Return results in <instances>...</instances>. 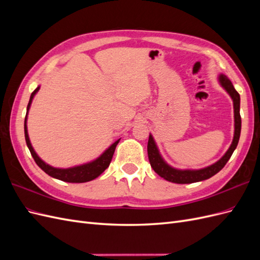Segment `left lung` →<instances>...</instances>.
I'll return each instance as SVG.
<instances>
[{
    "mask_svg": "<svg viewBox=\"0 0 260 260\" xmlns=\"http://www.w3.org/2000/svg\"><path fill=\"white\" fill-rule=\"evenodd\" d=\"M218 81L220 85L229 94L230 98L233 101V108H234V136L232 143L229 149L225 152V154L215 164L210 165L208 167L202 168V169H177L171 167L161 157L159 149L156 145L155 140L152 135H149L148 143H147V154L149 164H151L152 168L157 175H159L165 180L169 181V182H174L178 184H186V183H194L199 182L211 178L221 170L224 165L230 159L234 149L237 148L240 135H241V116H240V94L234 89L232 82L226 76L220 74L218 77Z\"/></svg>",
    "mask_w": 260,
    "mask_h": 260,
    "instance_id": "left-lung-1",
    "label": "left lung"
}]
</instances>
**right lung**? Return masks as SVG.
Listing matches in <instances>:
<instances>
[{
  "instance_id": "add662e5",
  "label": "right lung",
  "mask_w": 260,
  "mask_h": 260,
  "mask_svg": "<svg viewBox=\"0 0 260 260\" xmlns=\"http://www.w3.org/2000/svg\"><path fill=\"white\" fill-rule=\"evenodd\" d=\"M39 90H40V85H39L38 88L32 93H31L29 103L27 106V114H26V118H25L26 143H27L29 151H30L31 155H32L34 159L37 162L38 166L40 167L45 172V174H48L52 178L65 181V182H70V183H83V182H88V181H91V180H94L95 178H98L101 174H103L105 169L109 166V164H111L114 152H115V148H116L117 144L119 143L120 139L115 141V142L111 146H109L107 149H105L103 154L100 155L96 159H94L90 162L79 165V166L70 167V168H55V167L50 166L49 164L43 161L36 153L32 145H31L30 139L28 136V129H27V117H28L29 109H30L31 103H32V100Z\"/></svg>"
}]
</instances>
